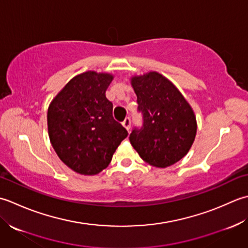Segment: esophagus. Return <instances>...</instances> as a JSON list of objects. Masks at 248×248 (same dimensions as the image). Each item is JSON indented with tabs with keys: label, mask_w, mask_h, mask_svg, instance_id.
Returning a JSON list of instances; mask_svg holds the SVG:
<instances>
[{
	"label": "esophagus",
	"mask_w": 248,
	"mask_h": 248,
	"mask_svg": "<svg viewBox=\"0 0 248 248\" xmlns=\"http://www.w3.org/2000/svg\"><path fill=\"white\" fill-rule=\"evenodd\" d=\"M122 124H123L124 127L129 131V129H130V119H129V118H126V119L123 121Z\"/></svg>",
	"instance_id": "1"
}]
</instances>
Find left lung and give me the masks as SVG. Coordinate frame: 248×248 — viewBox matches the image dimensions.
<instances>
[{"label": "left lung", "instance_id": "obj_1", "mask_svg": "<svg viewBox=\"0 0 248 248\" xmlns=\"http://www.w3.org/2000/svg\"><path fill=\"white\" fill-rule=\"evenodd\" d=\"M131 85L137 95L143 125L135 127L129 141L145 163L166 168L188 153L197 133L190 105L170 80L156 72L134 76Z\"/></svg>", "mask_w": 248, "mask_h": 248}]
</instances>
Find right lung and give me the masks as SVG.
<instances>
[{
    "mask_svg": "<svg viewBox=\"0 0 248 248\" xmlns=\"http://www.w3.org/2000/svg\"><path fill=\"white\" fill-rule=\"evenodd\" d=\"M113 80L89 70L74 77L49 105L48 134L55 153L75 172L94 175L107 168L127 130L113 119L106 91Z\"/></svg>",
    "mask_w": 248,
    "mask_h": 248,
    "instance_id": "1",
    "label": "right lung"
}]
</instances>
